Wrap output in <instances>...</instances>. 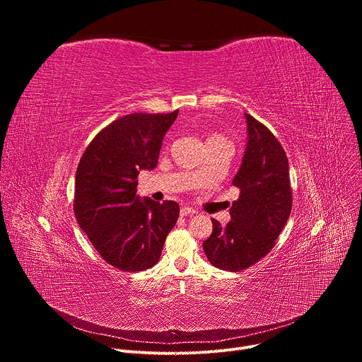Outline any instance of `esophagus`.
Returning <instances> with one entry per match:
<instances>
[{"label":"esophagus","mask_w":362,"mask_h":362,"mask_svg":"<svg viewBox=\"0 0 362 362\" xmlns=\"http://www.w3.org/2000/svg\"><path fill=\"white\" fill-rule=\"evenodd\" d=\"M196 211L192 209V208H187V206H183V208L180 209V215L182 216H187V215H194Z\"/></svg>","instance_id":"obj_1"}]
</instances>
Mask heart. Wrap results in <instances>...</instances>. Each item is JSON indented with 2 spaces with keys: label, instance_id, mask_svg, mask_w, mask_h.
Wrapping results in <instances>:
<instances>
[{
  "label": "heart",
  "instance_id": "b5f03b06",
  "mask_svg": "<svg viewBox=\"0 0 362 362\" xmlns=\"http://www.w3.org/2000/svg\"><path fill=\"white\" fill-rule=\"evenodd\" d=\"M206 144H208V146H211V144H229V146H232V143L225 136H222L219 133H211L208 136V139H206ZM197 175H200V173L197 172Z\"/></svg>",
  "mask_w": 362,
  "mask_h": 362
}]
</instances>
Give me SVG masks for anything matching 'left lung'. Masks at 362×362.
Returning a JSON list of instances; mask_svg holds the SVG:
<instances>
[{"instance_id":"obj_1","label":"left lung","mask_w":362,"mask_h":362,"mask_svg":"<svg viewBox=\"0 0 362 362\" xmlns=\"http://www.w3.org/2000/svg\"><path fill=\"white\" fill-rule=\"evenodd\" d=\"M245 117L247 144L232 182L240 190L230 208L232 221L222 228L212 219L214 232L203 242L209 262L230 272L247 269L271 252L292 209L284 147L267 126L250 115Z\"/></svg>"}]
</instances>
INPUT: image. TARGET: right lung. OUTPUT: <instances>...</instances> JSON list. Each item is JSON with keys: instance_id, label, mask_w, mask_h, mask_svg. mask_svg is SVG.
I'll use <instances>...</instances> for the list:
<instances>
[{"instance_id": "obj_1", "label": "right lung", "mask_w": 362, "mask_h": 362, "mask_svg": "<svg viewBox=\"0 0 362 362\" xmlns=\"http://www.w3.org/2000/svg\"><path fill=\"white\" fill-rule=\"evenodd\" d=\"M177 113H132L115 120L95 134L77 166L76 219L103 259L123 272L156 265L177 222L176 202L136 194L140 170L156 168Z\"/></svg>"}]
</instances>
